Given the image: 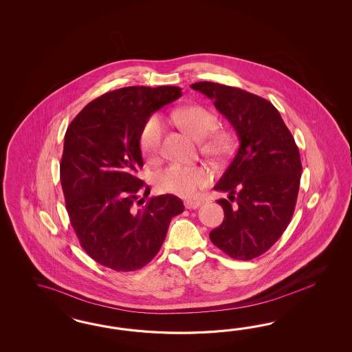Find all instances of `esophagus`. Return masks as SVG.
Segmentation results:
<instances>
[{
	"label": "esophagus",
	"mask_w": 352,
	"mask_h": 352,
	"mask_svg": "<svg viewBox=\"0 0 352 352\" xmlns=\"http://www.w3.org/2000/svg\"><path fill=\"white\" fill-rule=\"evenodd\" d=\"M184 206L187 208V209H197L199 206H201V201H192V200H187L186 203H184Z\"/></svg>",
	"instance_id": "1"
}]
</instances>
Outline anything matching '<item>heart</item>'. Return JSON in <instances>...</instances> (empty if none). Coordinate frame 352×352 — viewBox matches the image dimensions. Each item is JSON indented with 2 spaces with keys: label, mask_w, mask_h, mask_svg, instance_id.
Here are the masks:
<instances>
[{
  "label": "heart",
  "mask_w": 352,
  "mask_h": 352,
  "mask_svg": "<svg viewBox=\"0 0 352 352\" xmlns=\"http://www.w3.org/2000/svg\"><path fill=\"white\" fill-rule=\"evenodd\" d=\"M173 120L200 142V149L210 159H221L231 149V135L224 130H215L218 118L209 109L201 106L186 107L173 113ZM165 135V124L159 115L147 118L139 135V146L144 156L151 161L157 160ZM212 174L205 166L171 164L160 171L156 178L157 188L165 193L183 197L195 196L206 187Z\"/></svg>",
  "instance_id": "1"
}]
</instances>
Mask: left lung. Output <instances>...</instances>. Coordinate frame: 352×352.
<instances>
[{"instance_id": "8db88e82", "label": "left lung", "mask_w": 352, "mask_h": 352, "mask_svg": "<svg viewBox=\"0 0 352 352\" xmlns=\"http://www.w3.org/2000/svg\"><path fill=\"white\" fill-rule=\"evenodd\" d=\"M192 89L213 99L234 126L240 146L214 190L230 193L222 224L209 234L227 256L250 261L284 234L296 209L302 164L298 147L275 106L232 86L201 81Z\"/></svg>"}]
</instances>
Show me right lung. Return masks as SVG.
<instances>
[{"mask_svg":"<svg viewBox=\"0 0 352 352\" xmlns=\"http://www.w3.org/2000/svg\"><path fill=\"white\" fill-rule=\"evenodd\" d=\"M178 86H128L90 102L64 135L60 183L80 245L102 266L137 271L160 250L171 218L184 210L174 195L151 197L139 179V135L147 118L182 96ZM144 199L138 200V196Z\"/></svg>","mask_w":352,"mask_h":352,"instance_id":"right-lung-1","label":"right lung"}]
</instances>
